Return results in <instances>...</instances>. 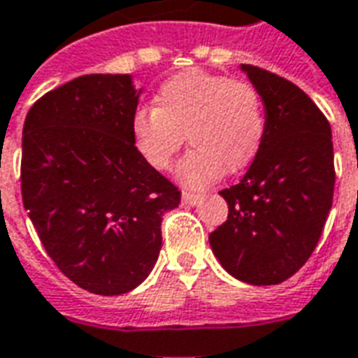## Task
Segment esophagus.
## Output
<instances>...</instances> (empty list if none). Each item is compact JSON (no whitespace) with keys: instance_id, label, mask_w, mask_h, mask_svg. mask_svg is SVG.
Segmentation results:
<instances>
[{"instance_id":"34e87169","label":"esophagus","mask_w":358,"mask_h":358,"mask_svg":"<svg viewBox=\"0 0 358 358\" xmlns=\"http://www.w3.org/2000/svg\"><path fill=\"white\" fill-rule=\"evenodd\" d=\"M183 202L189 204V206H196L202 202V196L200 194H192V192H183Z\"/></svg>"}]
</instances>
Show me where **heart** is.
<instances>
[{"label": "heart", "instance_id": "b5f03b06", "mask_svg": "<svg viewBox=\"0 0 358 358\" xmlns=\"http://www.w3.org/2000/svg\"><path fill=\"white\" fill-rule=\"evenodd\" d=\"M264 133L266 111L256 86L199 69L167 78L154 110L143 108L131 119L134 150L156 171L171 167L185 134L192 148L177 175L192 189L250 166Z\"/></svg>", "mask_w": 358, "mask_h": 358}]
</instances>
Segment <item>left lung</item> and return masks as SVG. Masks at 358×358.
<instances>
[{"label": "left lung", "instance_id": "left-lung-1", "mask_svg": "<svg viewBox=\"0 0 358 358\" xmlns=\"http://www.w3.org/2000/svg\"><path fill=\"white\" fill-rule=\"evenodd\" d=\"M241 69L262 96L266 133L245 177L220 192L229 214L208 239L233 278L275 285L305 266L326 224L336 183L331 129L291 80Z\"/></svg>", "mask_w": 358, "mask_h": 358}]
</instances>
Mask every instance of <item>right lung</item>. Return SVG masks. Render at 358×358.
Wrapping results in <instances>:
<instances>
[{
  "label": "right lung",
  "mask_w": 358,
  "mask_h": 358,
  "mask_svg": "<svg viewBox=\"0 0 358 358\" xmlns=\"http://www.w3.org/2000/svg\"><path fill=\"white\" fill-rule=\"evenodd\" d=\"M141 90L129 75H83L44 94L22 129V204L55 266L96 295L141 285L181 191L131 136Z\"/></svg>",
  "instance_id": "add662e5"
}]
</instances>
